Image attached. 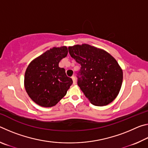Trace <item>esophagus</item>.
<instances>
[{"label":"esophagus","mask_w":148,"mask_h":148,"mask_svg":"<svg viewBox=\"0 0 148 148\" xmlns=\"http://www.w3.org/2000/svg\"><path fill=\"white\" fill-rule=\"evenodd\" d=\"M72 81H73V84H76V77H75V76H72Z\"/></svg>","instance_id":"obj_1"}]
</instances>
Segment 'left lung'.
Segmentation results:
<instances>
[{
    "label": "left lung",
    "instance_id": "left-lung-1",
    "mask_svg": "<svg viewBox=\"0 0 148 148\" xmlns=\"http://www.w3.org/2000/svg\"><path fill=\"white\" fill-rule=\"evenodd\" d=\"M71 56L81 65L77 84L95 106L110 104L116 98L123 82V71L111 55L88 44L69 47Z\"/></svg>",
    "mask_w": 148,
    "mask_h": 148
}]
</instances>
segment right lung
<instances>
[{"label":"right lung","instance_id":"add662e5","mask_svg":"<svg viewBox=\"0 0 148 148\" xmlns=\"http://www.w3.org/2000/svg\"><path fill=\"white\" fill-rule=\"evenodd\" d=\"M68 54L66 47H53L32 61L25 74L26 91L35 103L43 107H51L66 95L73 83L60 68L61 60Z\"/></svg>","mask_w":148,"mask_h":148}]
</instances>
